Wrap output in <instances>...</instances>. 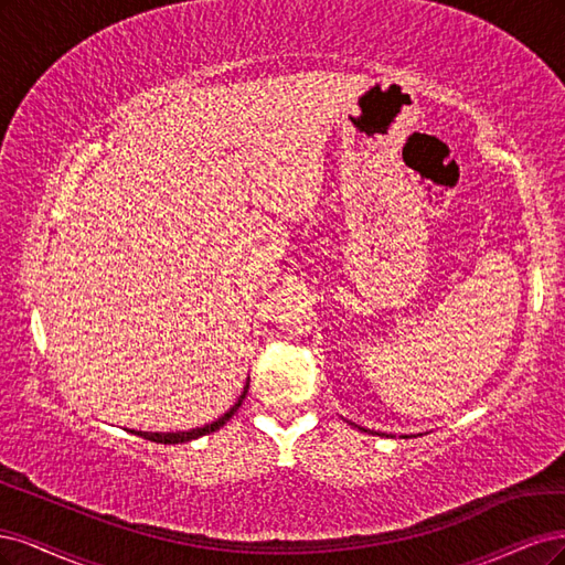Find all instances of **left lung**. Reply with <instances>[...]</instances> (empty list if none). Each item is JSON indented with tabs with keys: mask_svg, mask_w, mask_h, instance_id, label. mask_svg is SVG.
Wrapping results in <instances>:
<instances>
[{
	"mask_svg": "<svg viewBox=\"0 0 565 565\" xmlns=\"http://www.w3.org/2000/svg\"><path fill=\"white\" fill-rule=\"evenodd\" d=\"M363 431H369V429H363Z\"/></svg>",
	"mask_w": 565,
	"mask_h": 565,
	"instance_id": "obj_1",
	"label": "left lung"
}]
</instances>
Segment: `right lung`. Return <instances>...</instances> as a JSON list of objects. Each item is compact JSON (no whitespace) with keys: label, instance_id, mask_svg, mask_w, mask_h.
Instances as JSON below:
<instances>
[{"label":"right lung","instance_id":"1","mask_svg":"<svg viewBox=\"0 0 565 565\" xmlns=\"http://www.w3.org/2000/svg\"><path fill=\"white\" fill-rule=\"evenodd\" d=\"M246 392H248V385L244 387V392H242V396L236 398V404L227 411V413H223L221 417H217L215 423H211V425H204V427H196V429H188V431H167V434H161V431H136V429H131V434H136V436H142V439H148V441H154V444H185V441H192V439H199V436H204V434H211V431H215V429H221L230 417L239 411V406H242V402L246 398Z\"/></svg>","mask_w":565,"mask_h":565}]
</instances>
